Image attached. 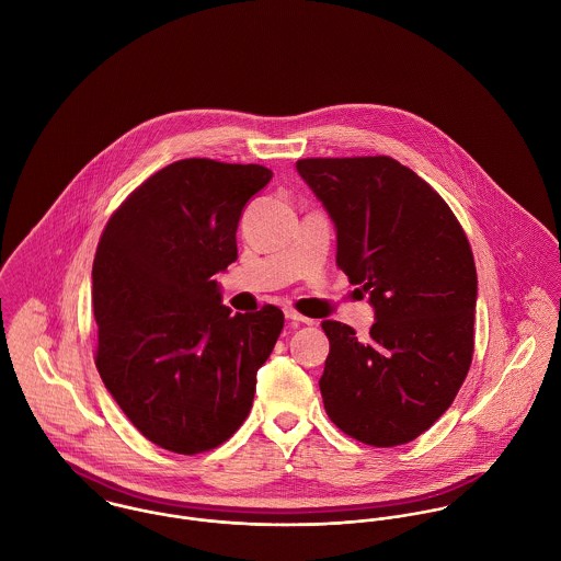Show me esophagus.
<instances>
[{
  "instance_id": "1",
  "label": "esophagus",
  "mask_w": 561,
  "mask_h": 561,
  "mask_svg": "<svg viewBox=\"0 0 561 561\" xmlns=\"http://www.w3.org/2000/svg\"><path fill=\"white\" fill-rule=\"evenodd\" d=\"M285 318L289 321H294V323H313V320H307L305 316H300V313L294 311V309H285Z\"/></svg>"
}]
</instances>
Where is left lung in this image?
Listing matches in <instances>:
<instances>
[{"label":"left lung","instance_id":"1","mask_svg":"<svg viewBox=\"0 0 561 561\" xmlns=\"http://www.w3.org/2000/svg\"><path fill=\"white\" fill-rule=\"evenodd\" d=\"M334 222L336 265L369 294L367 339L323 321V408L347 436L396 447L451 405L473 358L478 272L449 205L387 156L296 161Z\"/></svg>","mask_w":561,"mask_h":561}]
</instances>
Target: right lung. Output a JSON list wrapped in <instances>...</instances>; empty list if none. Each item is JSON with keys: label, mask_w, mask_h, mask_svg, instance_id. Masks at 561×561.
<instances>
[{"label": "right lung", "mask_w": 561, "mask_h": 561, "mask_svg": "<svg viewBox=\"0 0 561 561\" xmlns=\"http://www.w3.org/2000/svg\"><path fill=\"white\" fill-rule=\"evenodd\" d=\"M272 170L179 160L107 220L92 263L96 369L127 419L161 449L192 456L245 421L256 371L285 316L231 313L214 274L238 259L245 203Z\"/></svg>", "instance_id": "obj_1"}]
</instances>
